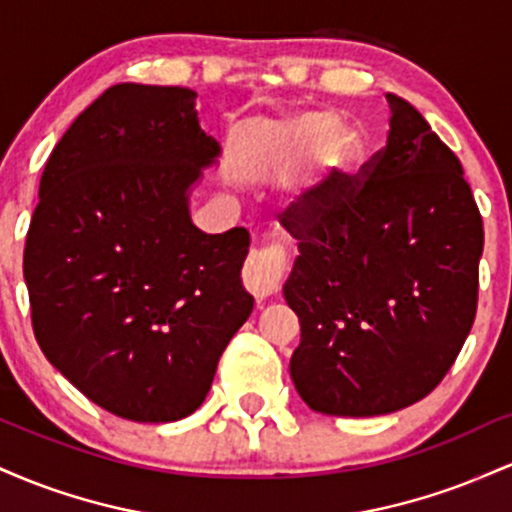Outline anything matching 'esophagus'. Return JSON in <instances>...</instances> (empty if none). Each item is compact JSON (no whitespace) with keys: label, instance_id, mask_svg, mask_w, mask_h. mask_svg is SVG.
<instances>
[{"label":"esophagus","instance_id":"34e87169","mask_svg":"<svg viewBox=\"0 0 512 512\" xmlns=\"http://www.w3.org/2000/svg\"><path fill=\"white\" fill-rule=\"evenodd\" d=\"M286 267H289V252L279 245L257 252L245 269V289L257 298V303L276 293Z\"/></svg>","mask_w":512,"mask_h":512}]
</instances>
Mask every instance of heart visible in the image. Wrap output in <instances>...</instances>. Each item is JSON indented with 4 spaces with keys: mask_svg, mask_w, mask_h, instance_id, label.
Wrapping results in <instances>:
<instances>
[{
    "mask_svg": "<svg viewBox=\"0 0 512 512\" xmlns=\"http://www.w3.org/2000/svg\"><path fill=\"white\" fill-rule=\"evenodd\" d=\"M339 117L325 110L293 115L281 127L286 142L296 146H313L326 139L320 146V163L330 178H346L356 170L363 158V139L354 127H337Z\"/></svg>",
    "mask_w": 512,
    "mask_h": 512,
    "instance_id": "1",
    "label": "heart"
}]
</instances>
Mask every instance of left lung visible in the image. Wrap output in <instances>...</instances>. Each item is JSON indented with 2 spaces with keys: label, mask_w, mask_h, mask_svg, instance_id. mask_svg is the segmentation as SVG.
Instances as JSON below:
<instances>
[{
  "label": "left lung",
  "mask_w": 512,
  "mask_h": 512,
  "mask_svg": "<svg viewBox=\"0 0 512 512\" xmlns=\"http://www.w3.org/2000/svg\"><path fill=\"white\" fill-rule=\"evenodd\" d=\"M390 132L354 182L293 211L284 298L301 322L291 380L313 411L380 416L445 378L477 315L484 226L457 156L385 93Z\"/></svg>",
  "instance_id": "8db88e82"
}]
</instances>
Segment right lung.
Returning a JSON list of instances; mask_svg holds the SVG:
<instances>
[{
	"instance_id": "right-lung-1",
	"label": "right lung",
	"mask_w": 512,
	"mask_h": 512,
	"mask_svg": "<svg viewBox=\"0 0 512 512\" xmlns=\"http://www.w3.org/2000/svg\"><path fill=\"white\" fill-rule=\"evenodd\" d=\"M195 103L192 88L110 86L52 149L23 250L45 358L139 424L202 407L255 305L240 279L248 231L192 223V187L221 151Z\"/></svg>"
}]
</instances>
